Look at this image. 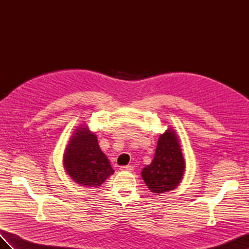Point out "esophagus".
Instances as JSON below:
<instances>
[{
  "label": "esophagus",
  "instance_id": "34e87169",
  "mask_svg": "<svg viewBox=\"0 0 249 249\" xmlns=\"http://www.w3.org/2000/svg\"><path fill=\"white\" fill-rule=\"evenodd\" d=\"M120 170H125V171H133L134 167L132 165H126V166H120Z\"/></svg>",
  "mask_w": 249,
  "mask_h": 249
}]
</instances>
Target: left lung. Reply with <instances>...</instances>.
Segmentation results:
<instances>
[{
    "label": "left lung",
    "mask_w": 249,
    "mask_h": 249,
    "mask_svg": "<svg viewBox=\"0 0 249 249\" xmlns=\"http://www.w3.org/2000/svg\"><path fill=\"white\" fill-rule=\"evenodd\" d=\"M184 169L185 162L177 135L168 129L159 137L154 160L143 168L141 176L150 191L164 193L179 184Z\"/></svg>",
    "instance_id": "left-lung-1"
}]
</instances>
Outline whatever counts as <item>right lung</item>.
<instances>
[{
  "label": "right lung",
  "mask_w": 249,
  "mask_h": 249,
  "mask_svg": "<svg viewBox=\"0 0 249 249\" xmlns=\"http://www.w3.org/2000/svg\"><path fill=\"white\" fill-rule=\"evenodd\" d=\"M64 156L66 172L81 186L97 188L114 172L96 136L85 126L74 132Z\"/></svg>",
  "instance_id": "1"
}]
</instances>
